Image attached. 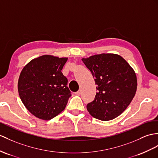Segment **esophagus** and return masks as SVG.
Masks as SVG:
<instances>
[{"label": "esophagus", "mask_w": 158, "mask_h": 158, "mask_svg": "<svg viewBox=\"0 0 158 158\" xmlns=\"http://www.w3.org/2000/svg\"><path fill=\"white\" fill-rule=\"evenodd\" d=\"M80 94H81V91H80V90H79V91H78V92H75V94H76V95H78V96H79V95H80Z\"/></svg>", "instance_id": "34e87169"}]
</instances>
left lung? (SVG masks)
Returning <instances> with one entry per match:
<instances>
[{
  "label": "left lung",
  "instance_id": "1",
  "mask_svg": "<svg viewBox=\"0 0 158 158\" xmlns=\"http://www.w3.org/2000/svg\"><path fill=\"white\" fill-rule=\"evenodd\" d=\"M94 78L97 92L86 108L92 117L106 121L127 108L137 90V77L121 56L102 53L82 59Z\"/></svg>",
  "mask_w": 158,
  "mask_h": 158
}]
</instances>
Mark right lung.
Segmentation results:
<instances>
[{"mask_svg": "<svg viewBox=\"0 0 158 158\" xmlns=\"http://www.w3.org/2000/svg\"><path fill=\"white\" fill-rule=\"evenodd\" d=\"M67 60L44 55L32 60L22 70L18 81L19 97L36 117L50 120L66 108L72 96L68 79L61 72Z\"/></svg>", "mask_w": 158, "mask_h": 158, "instance_id": "obj_1", "label": "right lung"}]
</instances>
